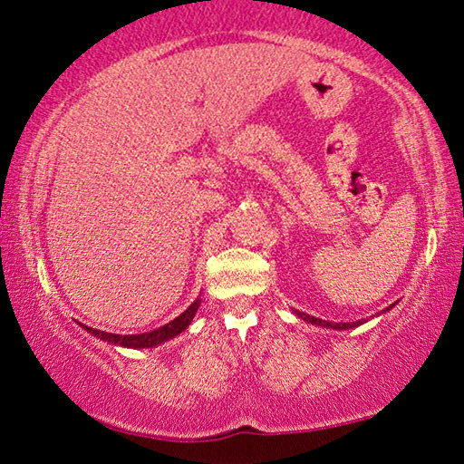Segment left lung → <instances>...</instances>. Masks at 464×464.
I'll use <instances>...</instances> for the list:
<instances>
[{"instance_id":"left-lung-1","label":"left lung","mask_w":464,"mask_h":464,"mask_svg":"<svg viewBox=\"0 0 464 464\" xmlns=\"http://www.w3.org/2000/svg\"><path fill=\"white\" fill-rule=\"evenodd\" d=\"M392 307H394V304L386 307V310H382V314L388 312V310H392ZM294 312H295L297 317H302L304 322L312 324V325H322V328H325V330H352V328H358V325L368 322V320H358V322H352V324H338V322H325V320H320V317H314L310 314H304V312H297V310H294Z\"/></svg>"}]
</instances>
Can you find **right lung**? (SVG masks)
Segmentation results:
<instances>
[{
	"instance_id": "add662e5",
	"label": "right lung",
	"mask_w": 464,
	"mask_h": 464,
	"mask_svg": "<svg viewBox=\"0 0 464 464\" xmlns=\"http://www.w3.org/2000/svg\"><path fill=\"white\" fill-rule=\"evenodd\" d=\"M198 305H201V299H195L193 304H190L187 310L180 314L175 320L160 325V328L152 330V332H144V334H130V335H122V334H108V332H100L94 328H88V325L80 324L82 330H86L88 334L96 335L102 342L112 343V346H121V348H132V350H144V348H154V346H160V343H165L172 338H177L180 332H185L190 322H193V317L198 310Z\"/></svg>"
}]
</instances>
